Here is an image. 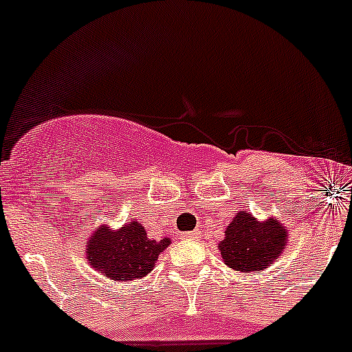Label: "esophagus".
<instances>
[{"label":"esophagus","instance_id":"obj_1","mask_svg":"<svg viewBox=\"0 0 352 352\" xmlns=\"http://www.w3.org/2000/svg\"><path fill=\"white\" fill-rule=\"evenodd\" d=\"M183 239H197L199 238V232L197 231H192V232H183L182 234Z\"/></svg>","mask_w":352,"mask_h":352}]
</instances>
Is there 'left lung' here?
<instances>
[{"instance_id": "8db88e82", "label": "left lung", "mask_w": 352, "mask_h": 352, "mask_svg": "<svg viewBox=\"0 0 352 352\" xmlns=\"http://www.w3.org/2000/svg\"><path fill=\"white\" fill-rule=\"evenodd\" d=\"M289 229L282 220L268 217L256 219L250 211H238L227 223L226 236L219 243L226 266L234 272H264L280 259L287 248Z\"/></svg>"}]
</instances>
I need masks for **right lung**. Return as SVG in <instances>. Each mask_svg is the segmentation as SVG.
Here are the masks:
<instances>
[{
  "mask_svg": "<svg viewBox=\"0 0 352 352\" xmlns=\"http://www.w3.org/2000/svg\"><path fill=\"white\" fill-rule=\"evenodd\" d=\"M173 239L149 238L146 227L129 220L118 229L102 223L86 239V259L95 272L116 282L142 278L153 272L158 256Z\"/></svg>",
  "mask_w": 352,
  "mask_h": 352,
  "instance_id": "right-lung-1",
  "label": "right lung"
}]
</instances>
